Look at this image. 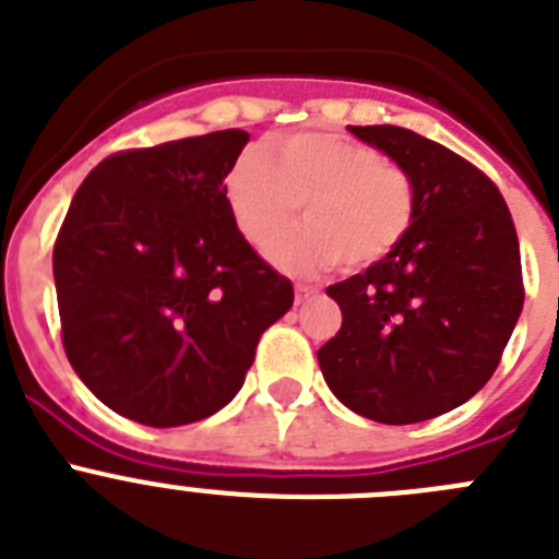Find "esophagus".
Returning <instances> with one entry per match:
<instances>
[{
    "label": "esophagus",
    "mask_w": 559,
    "mask_h": 559,
    "mask_svg": "<svg viewBox=\"0 0 559 559\" xmlns=\"http://www.w3.org/2000/svg\"><path fill=\"white\" fill-rule=\"evenodd\" d=\"M309 295H314V286L295 284V304H304V300H309Z\"/></svg>",
    "instance_id": "34e87169"
}]
</instances>
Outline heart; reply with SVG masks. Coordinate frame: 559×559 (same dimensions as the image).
Returning <instances> with one entry per match:
<instances>
[{
    "label": "heart",
    "mask_w": 559,
    "mask_h": 559,
    "mask_svg": "<svg viewBox=\"0 0 559 559\" xmlns=\"http://www.w3.org/2000/svg\"><path fill=\"white\" fill-rule=\"evenodd\" d=\"M225 203L245 242L267 253L304 205L306 228L270 253L286 273L370 267L404 242L415 223V183L379 147L336 133L270 139L236 160Z\"/></svg>",
    "instance_id": "heart-1"
}]
</instances>
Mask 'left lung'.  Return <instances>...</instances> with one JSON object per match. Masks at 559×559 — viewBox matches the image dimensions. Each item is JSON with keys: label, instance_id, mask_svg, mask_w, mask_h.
Instances as JSON below:
<instances>
[{"label": "left lung", "instance_id": "left-lung-1", "mask_svg": "<svg viewBox=\"0 0 559 559\" xmlns=\"http://www.w3.org/2000/svg\"><path fill=\"white\" fill-rule=\"evenodd\" d=\"M415 183L404 242L331 284L342 325L317 361L342 404L390 426L451 412L487 384L524 309L510 209L479 167L395 124L348 128Z\"/></svg>", "mask_w": 559, "mask_h": 559}]
</instances>
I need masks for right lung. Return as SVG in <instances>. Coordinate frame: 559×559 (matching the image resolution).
Returning a JSON list of instances; mask_svg holds the SVG:
<instances>
[{"mask_svg":"<svg viewBox=\"0 0 559 559\" xmlns=\"http://www.w3.org/2000/svg\"><path fill=\"white\" fill-rule=\"evenodd\" d=\"M248 139L230 128L108 155L58 230L63 350L83 384L135 424L167 429L223 409L295 300L225 203Z\"/></svg>","mask_w":559,"mask_h":559,"instance_id":"1","label":"right lung"}]
</instances>
